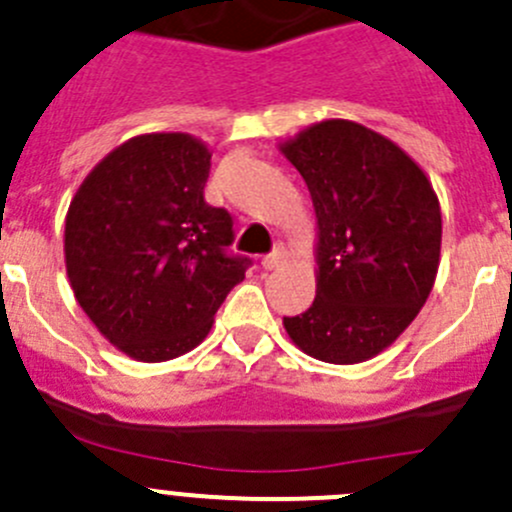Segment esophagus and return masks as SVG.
<instances>
[{
	"label": "esophagus",
	"instance_id": "esophagus-1",
	"mask_svg": "<svg viewBox=\"0 0 512 512\" xmlns=\"http://www.w3.org/2000/svg\"><path fill=\"white\" fill-rule=\"evenodd\" d=\"M281 261H283V251L276 249V251H273V254H268V256L261 258V266L266 268V271H271V268L281 266Z\"/></svg>",
	"mask_w": 512,
	"mask_h": 512
}]
</instances>
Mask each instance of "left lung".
Masks as SVG:
<instances>
[{"label": "left lung", "instance_id": "8db88e82", "mask_svg": "<svg viewBox=\"0 0 512 512\" xmlns=\"http://www.w3.org/2000/svg\"><path fill=\"white\" fill-rule=\"evenodd\" d=\"M316 209V298L288 338L338 366L386 351L423 308L440 263V204L398 144L348 119L283 141Z\"/></svg>", "mask_w": 512, "mask_h": 512}]
</instances>
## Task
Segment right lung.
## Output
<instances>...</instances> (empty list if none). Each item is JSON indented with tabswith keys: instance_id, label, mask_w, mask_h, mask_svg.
<instances>
[{
	"instance_id": "obj_1",
	"label": "right lung",
	"mask_w": 512,
	"mask_h": 512,
	"mask_svg": "<svg viewBox=\"0 0 512 512\" xmlns=\"http://www.w3.org/2000/svg\"><path fill=\"white\" fill-rule=\"evenodd\" d=\"M211 151L181 131L141 134L104 156L64 224L69 286L96 331L134 361L184 356L211 331L249 258L234 221L204 201Z\"/></svg>"
}]
</instances>
